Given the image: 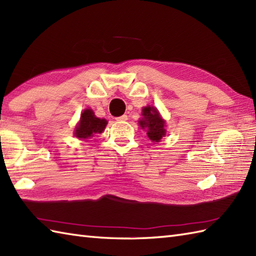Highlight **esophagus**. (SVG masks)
Instances as JSON below:
<instances>
[{
  "mask_svg": "<svg viewBox=\"0 0 256 256\" xmlns=\"http://www.w3.org/2000/svg\"><path fill=\"white\" fill-rule=\"evenodd\" d=\"M128 116H125V114H123V116L116 118V121H121V122H124V121H128Z\"/></svg>",
  "mask_w": 256,
  "mask_h": 256,
  "instance_id": "1",
  "label": "esophagus"
}]
</instances>
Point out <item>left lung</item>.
Wrapping results in <instances>:
<instances>
[{
  "instance_id": "1",
  "label": "left lung",
  "mask_w": 256,
  "mask_h": 256,
  "mask_svg": "<svg viewBox=\"0 0 256 256\" xmlns=\"http://www.w3.org/2000/svg\"><path fill=\"white\" fill-rule=\"evenodd\" d=\"M142 116L143 118L138 121L140 126L148 132L146 134L152 142H160L166 135L165 120H162L156 108L150 106L142 108Z\"/></svg>"
}]
</instances>
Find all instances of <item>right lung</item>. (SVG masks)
<instances>
[{
	"label": "right lung",
	"mask_w": 256,
	"mask_h": 256,
	"mask_svg": "<svg viewBox=\"0 0 256 256\" xmlns=\"http://www.w3.org/2000/svg\"><path fill=\"white\" fill-rule=\"evenodd\" d=\"M108 121L106 118H99L94 116L91 108H86L81 113L80 121L74 128V136L80 140H88L96 133L104 131Z\"/></svg>",
	"instance_id": "right-lung-1"
}]
</instances>
